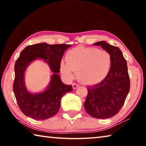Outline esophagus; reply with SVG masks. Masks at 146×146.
Returning a JSON list of instances; mask_svg holds the SVG:
<instances>
[{
    "label": "esophagus",
    "instance_id": "34e87169",
    "mask_svg": "<svg viewBox=\"0 0 146 146\" xmlns=\"http://www.w3.org/2000/svg\"><path fill=\"white\" fill-rule=\"evenodd\" d=\"M72 86H73V89H76V88H77L78 87L79 85L78 84L73 83V84H72Z\"/></svg>",
    "mask_w": 146,
    "mask_h": 146
}]
</instances>
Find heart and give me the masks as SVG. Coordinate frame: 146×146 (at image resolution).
Segmentation results:
<instances>
[{
    "instance_id": "heart-1",
    "label": "heart",
    "mask_w": 146,
    "mask_h": 146,
    "mask_svg": "<svg viewBox=\"0 0 146 146\" xmlns=\"http://www.w3.org/2000/svg\"><path fill=\"white\" fill-rule=\"evenodd\" d=\"M60 63V71L66 77L72 78L73 71L78 80L86 84H95L104 79L111 66V56L108 51L92 47L78 46L66 55Z\"/></svg>"
}]
</instances>
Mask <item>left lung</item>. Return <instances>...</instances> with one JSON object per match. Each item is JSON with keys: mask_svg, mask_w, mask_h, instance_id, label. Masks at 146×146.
Here are the masks:
<instances>
[{"mask_svg": "<svg viewBox=\"0 0 146 146\" xmlns=\"http://www.w3.org/2000/svg\"><path fill=\"white\" fill-rule=\"evenodd\" d=\"M100 46L111 56V66L107 76L97 84L87 86L84 108L89 115L106 119L117 114L124 104L130 89L127 61L120 49L106 41L93 44Z\"/></svg>", "mask_w": 146, "mask_h": 146, "instance_id": "1", "label": "left lung"}]
</instances>
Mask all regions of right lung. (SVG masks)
I'll list each match as a JSON object with an SVG mask.
<instances>
[{"label":"right lung","instance_id":"obj_1","mask_svg":"<svg viewBox=\"0 0 146 146\" xmlns=\"http://www.w3.org/2000/svg\"><path fill=\"white\" fill-rule=\"evenodd\" d=\"M70 46L66 44L50 45L39 43L27 46L21 51L15 64L13 88L19 107L27 117L38 120L53 117L60 109L62 97L73 91L72 86L64 84L58 75L64 51ZM38 58L48 64L53 74L45 90L31 94L25 87L24 74L29 64Z\"/></svg>","mask_w":146,"mask_h":146}]
</instances>
